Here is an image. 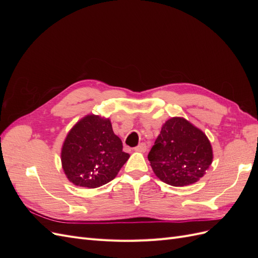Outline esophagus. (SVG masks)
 <instances>
[{
    "mask_svg": "<svg viewBox=\"0 0 258 258\" xmlns=\"http://www.w3.org/2000/svg\"><path fill=\"white\" fill-rule=\"evenodd\" d=\"M136 151L137 152H141V153H145L147 151V146H146L145 143H141V144H139L136 147Z\"/></svg>",
    "mask_w": 258,
    "mask_h": 258,
    "instance_id": "34e87169",
    "label": "esophagus"
}]
</instances>
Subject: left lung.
Wrapping results in <instances>:
<instances>
[{
	"mask_svg": "<svg viewBox=\"0 0 258 258\" xmlns=\"http://www.w3.org/2000/svg\"><path fill=\"white\" fill-rule=\"evenodd\" d=\"M160 181L171 186L198 182L212 163V146L207 136L183 117H172L162 124L147 156Z\"/></svg>",
	"mask_w": 258,
	"mask_h": 258,
	"instance_id": "obj_1",
	"label": "left lung"
}]
</instances>
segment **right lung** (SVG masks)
Here are the masks:
<instances>
[{
    "label": "right lung",
    "mask_w": 258,
    "mask_h": 258,
    "mask_svg": "<svg viewBox=\"0 0 258 258\" xmlns=\"http://www.w3.org/2000/svg\"><path fill=\"white\" fill-rule=\"evenodd\" d=\"M111 120L87 115L69 131L61 150V162L71 183L97 188L111 182L129 159Z\"/></svg>",
    "instance_id": "obj_1"
}]
</instances>
